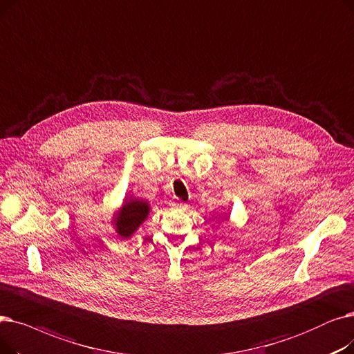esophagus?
<instances>
[{
    "instance_id": "obj_1",
    "label": "esophagus",
    "mask_w": 354,
    "mask_h": 354,
    "mask_svg": "<svg viewBox=\"0 0 354 354\" xmlns=\"http://www.w3.org/2000/svg\"><path fill=\"white\" fill-rule=\"evenodd\" d=\"M176 209H180V210H184V209H187V205L186 203H181V201H178V203H174L173 205Z\"/></svg>"
}]
</instances>
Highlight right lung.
<instances>
[{"instance_id":"right-lung-1","label":"right lung","mask_w":354,"mask_h":354,"mask_svg":"<svg viewBox=\"0 0 354 354\" xmlns=\"http://www.w3.org/2000/svg\"><path fill=\"white\" fill-rule=\"evenodd\" d=\"M149 213V205L144 200L127 198L121 210L116 213L115 226L121 238L127 239L145 221Z\"/></svg>"}]
</instances>
